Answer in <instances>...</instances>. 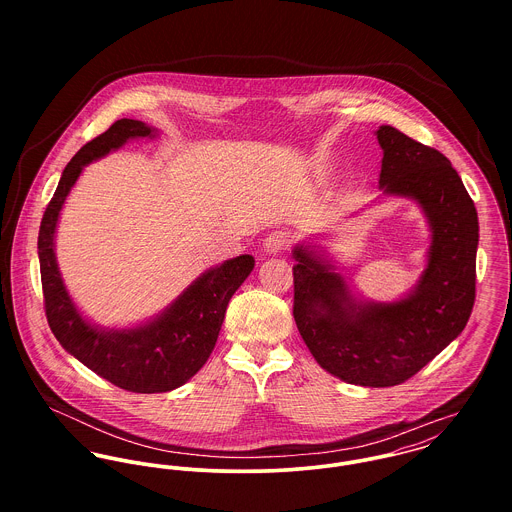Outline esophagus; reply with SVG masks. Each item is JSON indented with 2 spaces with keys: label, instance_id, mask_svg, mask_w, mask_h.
I'll use <instances>...</instances> for the list:
<instances>
[{
  "label": "esophagus",
  "instance_id": "1",
  "mask_svg": "<svg viewBox=\"0 0 512 512\" xmlns=\"http://www.w3.org/2000/svg\"><path fill=\"white\" fill-rule=\"evenodd\" d=\"M292 242V232H290V230H284V228H278V230H274V232H270V234L266 236L264 248H266V252H270V254H278V252L288 250V246H290Z\"/></svg>",
  "mask_w": 512,
  "mask_h": 512
}]
</instances>
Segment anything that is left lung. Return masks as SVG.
<instances>
[{"mask_svg": "<svg viewBox=\"0 0 512 512\" xmlns=\"http://www.w3.org/2000/svg\"><path fill=\"white\" fill-rule=\"evenodd\" d=\"M380 187L416 199L432 226L428 268L414 293L394 303L357 301L313 252L295 248L293 319L315 361L349 384L396 386L439 355L467 325L475 303L479 220L449 159L392 126Z\"/></svg>", "mask_w": 512, "mask_h": 512, "instance_id": "8db88e82", "label": "left lung"}]
</instances>
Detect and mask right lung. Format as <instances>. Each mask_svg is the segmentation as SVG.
Returning a JSON list of instances; mask_svg holds the SVG:
<instances>
[{"mask_svg": "<svg viewBox=\"0 0 512 512\" xmlns=\"http://www.w3.org/2000/svg\"><path fill=\"white\" fill-rule=\"evenodd\" d=\"M151 136L140 120L122 118L104 134L80 147L65 167L59 187L45 209L39 228V264L45 315L57 341L98 376L138 394L169 392L185 384L211 357L219 339L226 305L254 268L242 254L203 274L155 321L128 331H98L76 311L63 286L53 236L63 203L82 165L122 146L130 138Z\"/></svg>", "mask_w": 512, "mask_h": 512, "instance_id": "add662e5", "label": "right lung"}]
</instances>
